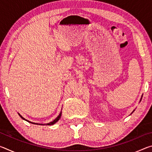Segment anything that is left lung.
Wrapping results in <instances>:
<instances>
[{
  "mask_svg": "<svg viewBox=\"0 0 152 152\" xmlns=\"http://www.w3.org/2000/svg\"><path fill=\"white\" fill-rule=\"evenodd\" d=\"M141 99H142V96H141V100H140V101H141ZM134 110H133V112H132V113H133V112H134Z\"/></svg>",
  "mask_w": 152,
  "mask_h": 152,
  "instance_id": "8db88e82",
  "label": "left lung"
}]
</instances>
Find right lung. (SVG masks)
<instances>
[{"label":"right lung","instance_id":"right-lung-1","mask_svg":"<svg viewBox=\"0 0 152 152\" xmlns=\"http://www.w3.org/2000/svg\"><path fill=\"white\" fill-rule=\"evenodd\" d=\"M18 114H19V116L20 117V118H21V119H24V120H25V121H27V122H29V123H33V124H35V125H53V124H55V123L57 122V121H58V120L60 119V117H61V111L60 112V115H58V117H56V119H55L53 121H51V122H50V123H46V124H39V123H33V122H31V121H28V120H27V119H25V118H23V117L21 115H20L19 113H18Z\"/></svg>","mask_w":152,"mask_h":152}]
</instances>
